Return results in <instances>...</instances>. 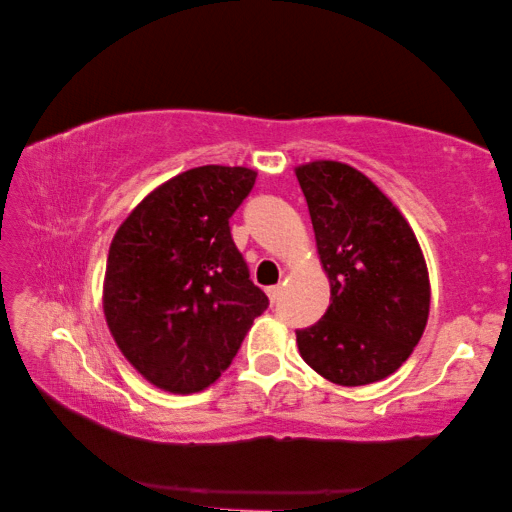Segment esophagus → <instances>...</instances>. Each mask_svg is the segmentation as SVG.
I'll list each match as a JSON object with an SVG mask.
<instances>
[{
  "label": "esophagus",
  "instance_id": "obj_1",
  "mask_svg": "<svg viewBox=\"0 0 512 512\" xmlns=\"http://www.w3.org/2000/svg\"><path fill=\"white\" fill-rule=\"evenodd\" d=\"M281 292H283V288H281V286H272V288H267V297H270L272 304H274V301H279Z\"/></svg>",
  "mask_w": 512,
  "mask_h": 512
}]
</instances>
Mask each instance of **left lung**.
<instances>
[{"instance_id":"left-lung-1","label":"left lung","mask_w":512,"mask_h":512,"mask_svg":"<svg viewBox=\"0 0 512 512\" xmlns=\"http://www.w3.org/2000/svg\"><path fill=\"white\" fill-rule=\"evenodd\" d=\"M295 174L331 283L322 320L297 331L299 354L331 383L381 381L406 363L429 320L431 283L420 242L356 167L313 161Z\"/></svg>"}]
</instances>
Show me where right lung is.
I'll list each match as a JSON object with an SVG mask.
<instances>
[{"instance_id": "add662e5", "label": "right lung", "mask_w": 512, "mask_h": 512, "mask_svg": "<svg viewBox=\"0 0 512 512\" xmlns=\"http://www.w3.org/2000/svg\"><path fill=\"white\" fill-rule=\"evenodd\" d=\"M254 181L249 167H192L149 192L115 231L106 324L156 388L190 395L215 383L270 304L229 229Z\"/></svg>"}]
</instances>
